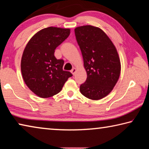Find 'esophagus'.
I'll use <instances>...</instances> for the list:
<instances>
[{
	"instance_id": "1",
	"label": "esophagus",
	"mask_w": 149,
	"mask_h": 149,
	"mask_svg": "<svg viewBox=\"0 0 149 149\" xmlns=\"http://www.w3.org/2000/svg\"><path fill=\"white\" fill-rule=\"evenodd\" d=\"M76 71H77V69H75V68H73V69L71 70H70V72H71V73H72L73 75L75 74V72H76Z\"/></svg>"
}]
</instances>
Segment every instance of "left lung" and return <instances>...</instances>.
<instances>
[{
	"label": "left lung",
	"mask_w": 149,
	"mask_h": 149,
	"mask_svg": "<svg viewBox=\"0 0 149 149\" xmlns=\"http://www.w3.org/2000/svg\"><path fill=\"white\" fill-rule=\"evenodd\" d=\"M74 32L87 74L80 91L88 98L100 100L112 91L120 76L118 51L106 33L97 27L79 26Z\"/></svg>",
	"instance_id": "left-lung-1"
}]
</instances>
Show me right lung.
I'll list each match as a JSON object with an SVG mask.
<instances>
[{"instance_id":"obj_1","label":"right lung","mask_w":149,"mask_h":149,"mask_svg":"<svg viewBox=\"0 0 149 149\" xmlns=\"http://www.w3.org/2000/svg\"><path fill=\"white\" fill-rule=\"evenodd\" d=\"M69 28L48 27L32 36L24 49L21 72L26 86L43 98L53 96L62 90L72 74L63 70L64 61L57 59L55 50L70 35Z\"/></svg>"}]
</instances>
